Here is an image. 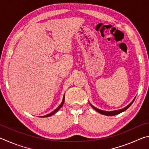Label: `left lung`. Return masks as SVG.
Returning a JSON list of instances; mask_svg holds the SVG:
<instances>
[{
  "label": "left lung",
  "mask_w": 149,
  "mask_h": 149,
  "mask_svg": "<svg viewBox=\"0 0 149 149\" xmlns=\"http://www.w3.org/2000/svg\"><path fill=\"white\" fill-rule=\"evenodd\" d=\"M135 100V99L134 100H133L131 103H130L128 105L126 106V107H124L123 109H119V110H116V111H103V110H101V109H99L97 108H96L95 107L93 106L92 104H90V105L94 109V110H95L97 112H98L99 113H100L101 114H103V115H106V116H114V115H116V114H118L120 113H122V112H124L126 110V109H128L130 106H131L132 104L133 103V102H134Z\"/></svg>",
  "instance_id": "8db88e82"
}]
</instances>
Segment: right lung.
Returning <instances> with one entry per match:
<instances>
[{"label": "right lung", "instance_id": "1", "mask_svg": "<svg viewBox=\"0 0 149 149\" xmlns=\"http://www.w3.org/2000/svg\"><path fill=\"white\" fill-rule=\"evenodd\" d=\"M64 101H65V95H63V97L62 102H61V104H60V105L58 106V107H57V109H55V110H54V111H52L51 113H49V114H46V115H45V116H42V117H44V118H45V117H48V116H52V115H53V114H54L55 113H56V112L58 111L59 110V109H61V107L63 106V103H64Z\"/></svg>", "mask_w": 149, "mask_h": 149}]
</instances>
